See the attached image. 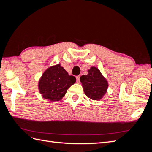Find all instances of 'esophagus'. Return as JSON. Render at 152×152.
Instances as JSON below:
<instances>
[{
    "mask_svg": "<svg viewBox=\"0 0 152 152\" xmlns=\"http://www.w3.org/2000/svg\"><path fill=\"white\" fill-rule=\"evenodd\" d=\"M76 80L77 83H79L80 82V75H78L76 77Z\"/></svg>",
    "mask_w": 152,
    "mask_h": 152,
    "instance_id": "obj_1",
    "label": "esophagus"
}]
</instances>
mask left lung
Masks as SVG:
<instances>
[{
	"mask_svg": "<svg viewBox=\"0 0 152 152\" xmlns=\"http://www.w3.org/2000/svg\"><path fill=\"white\" fill-rule=\"evenodd\" d=\"M80 81L85 94L91 99L99 100L107 93L108 81L96 67H91L87 75L80 77Z\"/></svg>",
	"mask_w": 152,
	"mask_h": 152,
	"instance_id": "1",
	"label": "left lung"
}]
</instances>
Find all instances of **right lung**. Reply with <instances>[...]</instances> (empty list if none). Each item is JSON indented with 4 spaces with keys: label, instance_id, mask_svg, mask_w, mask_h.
<instances>
[{
    "label": "right lung",
    "instance_id": "right-lung-1",
    "mask_svg": "<svg viewBox=\"0 0 152 152\" xmlns=\"http://www.w3.org/2000/svg\"><path fill=\"white\" fill-rule=\"evenodd\" d=\"M76 82L74 76L68 75L60 64L48 68L40 77L39 90L42 97L50 102H59L67 89Z\"/></svg>",
    "mask_w": 152,
    "mask_h": 152
}]
</instances>
